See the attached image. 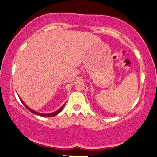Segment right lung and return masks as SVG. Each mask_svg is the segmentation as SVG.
Masks as SVG:
<instances>
[{"mask_svg":"<svg viewBox=\"0 0 157 157\" xmlns=\"http://www.w3.org/2000/svg\"><path fill=\"white\" fill-rule=\"evenodd\" d=\"M20 100H21V101H22V103L24 105H25V107L27 108V109L29 110V111L30 112H32V113H33V114H37V115H40V116H42V117H54V116H56V115H57V114H59V112H60L62 110H63V107H65V103L64 104V105L62 106V107L61 108H59V109H58V110H57V111H56V112H52V113H49V114H42V113H39V112H35V111H34V110H33V109H30V107H28L27 105H25V103L23 102V100H21V99H20Z\"/></svg>","mask_w":157,"mask_h":157,"instance_id":"1","label":"right lung"}]
</instances>
